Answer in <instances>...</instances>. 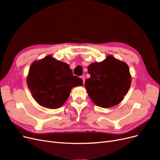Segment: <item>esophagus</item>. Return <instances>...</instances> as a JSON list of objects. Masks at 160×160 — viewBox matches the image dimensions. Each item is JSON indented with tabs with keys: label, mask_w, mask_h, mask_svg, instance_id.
Returning a JSON list of instances; mask_svg holds the SVG:
<instances>
[{
	"label": "esophagus",
	"mask_w": 160,
	"mask_h": 160,
	"mask_svg": "<svg viewBox=\"0 0 160 160\" xmlns=\"http://www.w3.org/2000/svg\"><path fill=\"white\" fill-rule=\"evenodd\" d=\"M80 78H81V79H82V80H83V83H84V82H85V76L82 75V76H80Z\"/></svg>",
	"instance_id": "obj_1"
}]
</instances>
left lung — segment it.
I'll use <instances>...</instances> for the list:
<instances>
[{
  "label": "left lung",
  "mask_w": 160,
  "mask_h": 160,
  "mask_svg": "<svg viewBox=\"0 0 160 160\" xmlns=\"http://www.w3.org/2000/svg\"><path fill=\"white\" fill-rule=\"evenodd\" d=\"M90 78L85 82L88 94L97 106L108 108L119 104L131 85L128 66L112 56L88 68Z\"/></svg>",
  "instance_id": "left-lung-1"
}]
</instances>
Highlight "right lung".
<instances>
[{
  "label": "right lung",
  "instance_id": "1",
  "mask_svg": "<svg viewBox=\"0 0 160 160\" xmlns=\"http://www.w3.org/2000/svg\"><path fill=\"white\" fill-rule=\"evenodd\" d=\"M83 81L74 76L68 64L47 56L30 66L27 78L28 88L41 106L56 109L62 106L71 89Z\"/></svg>",
  "mask_w": 160,
  "mask_h": 160
}]
</instances>
